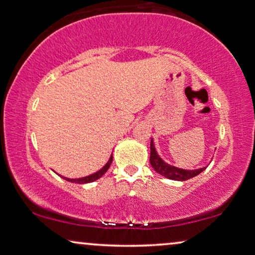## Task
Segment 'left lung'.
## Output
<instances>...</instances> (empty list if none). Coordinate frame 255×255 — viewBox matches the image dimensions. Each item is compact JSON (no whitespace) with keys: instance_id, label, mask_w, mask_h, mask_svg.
<instances>
[{"instance_id":"8db88e82","label":"left lung","mask_w":255,"mask_h":255,"mask_svg":"<svg viewBox=\"0 0 255 255\" xmlns=\"http://www.w3.org/2000/svg\"><path fill=\"white\" fill-rule=\"evenodd\" d=\"M149 161H150L151 167L154 168L156 172H158L159 175L164 176L169 179H174V181H188V179L195 177V176L199 175L202 171H204L205 168L196 169V170H185V169H179L176 168L174 165L168 164L163 159L159 157V155L156 151L154 142L152 140L150 141V157H149Z\"/></svg>"}]
</instances>
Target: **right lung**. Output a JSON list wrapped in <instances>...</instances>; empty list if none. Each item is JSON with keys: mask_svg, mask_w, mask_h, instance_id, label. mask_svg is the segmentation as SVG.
I'll list each match as a JSON object with an SVG mask.
<instances>
[{"mask_svg": "<svg viewBox=\"0 0 255 255\" xmlns=\"http://www.w3.org/2000/svg\"><path fill=\"white\" fill-rule=\"evenodd\" d=\"M112 161H113V155H111V157H110V159H108V162L106 163V164H105V167L103 169H100L99 171H97L96 174L86 176V177H83V178H65V177H64V179H66L67 182L78 183V184H85V183L94 182V181H97V179H99L101 176H103L105 172L108 170V168H110L111 164H112Z\"/></svg>", "mask_w": 255, "mask_h": 255, "instance_id": "add662e5", "label": "right lung"}]
</instances>
